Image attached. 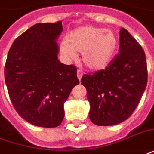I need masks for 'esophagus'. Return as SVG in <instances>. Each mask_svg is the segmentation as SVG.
I'll list each match as a JSON object with an SVG mask.
<instances>
[{"instance_id": "34e87169", "label": "esophagus", "mask_w": 154, "mask_h": 154, "mask_svg": "<svg viewBox=\"0 0 154 154\" xmlns=\"http://www.w3.org/2000/svg\"><path fill=\"white\" fill-rule=\"evenodd\" d=\"M77 78H78V80H81L82 77V72L80 71V70H78V71H77Z\"/></svg>"}]
</instances>
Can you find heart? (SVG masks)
<instances>
[{
    "instance_id": "heart-1",
    "label": "heart",
    "mask_w": 154,
    "mask_h": 154,
    "mask_svg": "<svg viewBox=\"0 0 154 154\" xmlns=\"http://www.w3.org/2000/svg\"><path fill=\"white\" fill-rule=\"evenodd\" d=\"M118 40L111 30L83 26L72 30L60 43V51L68 60L81 53V60L91 71H102L109 66L116 55Z\"/></svg>"
}]
</instances>
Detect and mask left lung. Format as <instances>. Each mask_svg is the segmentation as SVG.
<instances>
[{"label":"left lung","instance_id":"left-lung-1","mask_svg":"<svg viewBox=\"0 0 154 154\" xmlns=\"http://www.w3.org/2000/svg\"><path fill=\"white\" fill-rule=\"evenodd\" d=\"M147 82L146 55L125 29L120 31L119 54L107 68L84 74L81 83L90 103L89 118L97 125L120 124L131 116Z\"/></svg>","mask_w":154,"mask_h":154}]
</instances>
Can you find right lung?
<instances>
[{
  "mask_svg": "<svg viewBox=\"0 0 154 154\" xmlns=\"http://www.w3.org/2000/svg\"><path fill=\"white\" fill-rule=\"evenodd\" d=\"M62 22L37 23L12 43L5 81L13 106L25 121L52 128L63 121L64 103L79 83L77 68L58 60Z\"/></svg>",
  "mask_w": 154,
  "mask_h": 154,
  "instance_id": "right-lung-1",
  "label": "right lung"
}]
</instances>
